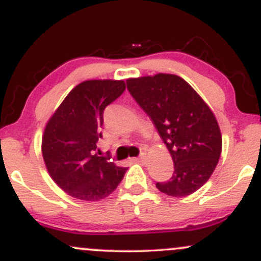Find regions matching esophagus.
Listing matches in <instances>:
<instances>
[{"instance_id":"34e87169","label":"esophagus","mask_w":261,"mask_h":261,"mask_svg":"<svg viewBox=\"0 0 261 261\" xmlns=\"http://www.w3.org/2000/svg\"><path fill=\"white\" fill-rule=\"evenodd\" d=\"M145 158H146V154L142 153V154L140 155V157L134 158V161H135V162H143V161H145Z\"/></svg>"}]
</instances>
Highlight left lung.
Segmentation results:
<instances>
[{
    "label": "left lung",
    "mask_w": 261,
    "mask_h": 261,
    "mask_svg": "<svg viewBox=\"0 0 261 261\" xmlns=\"http://www.w3.org/2000/svg\"><path fill=\"white\" fill-rule=\"evenodd\" d=\"M128 92L166 143L174 172L157 182L173 197L191 195L208 180L222 151V134L214 112L185 80L157 73L126 80Z\"/></svg>",
    "instance_id": "left-lung-1"
}]
</instances>
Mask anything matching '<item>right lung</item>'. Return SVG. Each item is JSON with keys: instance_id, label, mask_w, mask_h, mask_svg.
I'll return each mask as SVG.
<instances>
[{"instance_id": "add662e5", "label": "right lung", "mask_w": 261, "mask_h": 261, "mask_svg": "<svg viewBox=\"0 0 261 261\" xmlns=\"http://www.w3.org/2000/svg\"><path fill=\"white\" fill-rule=\"evenodd\" d=\"M124 91L122 80L85 81L66 95L46 122L41 140L45 167L74 199H106L124 178L126 168L95 153L104 109Z\"/></svg>"}]
</instances>
